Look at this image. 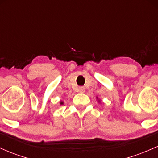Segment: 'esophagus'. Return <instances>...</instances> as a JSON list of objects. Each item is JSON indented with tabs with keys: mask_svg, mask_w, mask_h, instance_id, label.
Returning a JSON list of instances; mask_svg holds the SVG:
<instances>
[{
	"mask_svg": "<svg viewBox=\"0 0 158 158\" xmlns=\"http://www.w3.org/2000/svg\"><path fill=\"white\" fill-rule=\"evenodd\" d=\"M85 90V88L84 87H79V93H84Z\"/></svg>",
	"mask_w": 158,
	"mask_h": 158,
	"instance_id": "1",
	"label": "esophagus"
}]
</instances>
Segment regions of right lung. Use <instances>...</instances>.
Returning a JSON list of instances; mask_svg holds the SVG:
<instances>
[{
  "instance_id": "add662e5",
  "label": "right lung",
  "mask_w": 158,
  "mask_h": 158,
  "mask_svg": "<svg viewBox=\"0 0 158 158\" xmlns=\"http://www.w3.org/2000/svg\"><path fill=\"white\" fill-rule=\"evenodd\" d=\"M60 104H61V105H62V104H63V102H60Z\"/></svg>"
}]
</instances>
